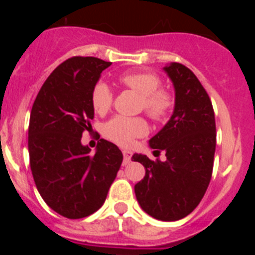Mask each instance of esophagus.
<instances>
[{
  "label": "esophagus",
  "instance_id": "esophagus-1",
  "mask_svg": "<svg viewBox=\"0 0 255 255\" xmlns=\"http://www.w3.org/2000/svg\"><path fill=\"white\" fill-rule=\"evenodd\" d=\"M124 164H129L131 161V152L130 150H124Z\"/></svg>",
  "mask_w": 255,
  "mask_h": 255
}]
</instances>
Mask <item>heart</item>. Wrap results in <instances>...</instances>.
<instances>
[{"label": "heart", "instance_id": "b5f03b06", "mask_svg": "<svg viewBox=\"0 0 255 255\" xmlns=\"http://www.w3.org/2000/svg\"><path fill=\"white\" fill-rule=\"evenodd\" d=\"M120 82L141 97V108L154 121L166 120L175 107V97L167 89L159 88L161 80L152 73H126ZM92 108L96 114H106L112 105V91L103 80L94 84L91 94ZM147 123L140 117L115 116L103 126V134L108 139L129 145L135 138L147 132Z\"/></svg>", "mask_w": 255, "mask_h": 255}]
</instances>
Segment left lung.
<instances>
[{
	"label": "left lung",
	"instance_id": "1",
	"mask_svg": "<svg viewBox=\"0 0 255 255\" xmlns=\"http://www.w3.org/2000/svg\"><path fill=\"white\" fill-rule=\"evenodd\" d=\"M175 88V108L168 123L149 140L166 161L135 153L145 168L135 185L141 209L155 220L177 221L190 215L206 194L213 170L216 121L209 96L190 69L171 62L164 66Z\"/></svg>",
	"mask_w": 255,
	"mask_h": 255
}]
</instances>
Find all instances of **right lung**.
I'll return each mask as SVG.
<instances>
[{
	"label": "right lung",
	"instance_id": "add662e5",
	"mask_svg": "<svg viewBox=\"0 0 255 255\" xmlns=\"http://www.w3.org/2000/svg\"><path fill=\"white\" fill-rule=\"evenodd\" d=\"M111 64L80 56L64 61L31 107L28 149L35 186L49 208L70 220L103 206L123 163V153L111 141L101 139L96 153L82 144L94 117L92 89Z\"/></svg>",
	"mask_w": 255,
	"mask_h": 255
}]
</instances>
